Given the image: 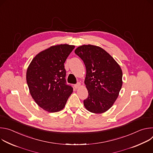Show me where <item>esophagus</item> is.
Returning a JSON list of instances; mask_svg holds the SVG:
<instances>
[{"label":"esophagus","mask_w":153,"mask_h":153,"mask_svg":"<svg viewBox=\"0 0 153 153\" xmlns=\"http://www.w3.org/2000/svg\"><path fill=\"white\" fill-rule=\"evenodd\" d=\"M80 86V82H77L76 85H74V87H75V88H79V86Z\"/></svg>","instance_id":"34e87169"}]
</instances>
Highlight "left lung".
Wrapping results in <instances>:
<instances>
[{
  "label": "left lung",
  "mask_w": 153,
  "mask_h": 153,
  "mask_svg": "<svg viewBox=\"0 0 153 153\" xmlns=\"http://www.w3.org/2000/svg\"><path fill=\"white\" fill-rule=\"evenodd\" d=\"M75 53L86 67L85 84L88 96L83 100L88 111L103 113L110 109L119 96L122 86V71L116 61L102 48L84 45Z\"/></svg>",
  "instance_id": "8db88e82"
}]
</instances>
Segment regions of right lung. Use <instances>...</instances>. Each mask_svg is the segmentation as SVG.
Wrapping results in <instances>:
<instances>
[{
	"instance_id": "1",
	"label": "right lung",
	"mask_w": 153,
	"mask_h": 153,
	"mask_svg": "<svg viewBox=\"0 0 153 153\" xmlns=\"http://www.w3.org/2000/svg\"><path fill=\"white\" fill-rule=\"evenodd\" d=\"M61 44L51 47L37 54L27 71L30 93L36 103L50 113L62 110L73 93L66 83L64 63L74 48Z\"/></svg>"
}]
</instances>
